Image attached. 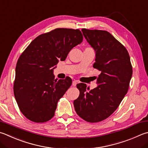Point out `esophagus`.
Listing matches in <instances>:
<instances>
[{
    "mask_svg": "<svg viewBox=\"0 0 148 148\" xmlns=\"http://www.w3.org/2000/svg\"><path fill=\"white\" fill-rule=\"evenodd\" d=\"M77 82L76 81V80H74V81L72 82V85L76 86L77 85Z\"/></svg>",
    "mask_w": 148,
    "mask_h": 148,
    "instance_id": "obj_1",
    "label": "esophagus"
}]
</instances>
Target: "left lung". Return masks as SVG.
Returning <instances> with one entry per match:
<instances>
[{
  "label": "left lung",
  "instance_id": "obj_1",
  "mask_svg": "<svg viewBox=\"0 0 148 148\" xmlns=\"http://www.w3.org/2000/svg\"><path fill=\"white\" fill-rule=\"evenodd\" d=\"M83 36L96 52L93 67L101 72L94 89L85 83L77 88L79 96L74 101L76 113L88 122H98L113 113L127 94L132 77L130 57L124 46L109 32L82 29Z\"/></svg>",
  "mask_w": 148,
  "mask_h": 148
}]
</instances>
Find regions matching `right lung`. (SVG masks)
Here are the masks:
<instances>
[{
    "instance_id": "obj_1",
    "label": "right lung",
    "mask_w": 148,
    "mask_h": 148,
    "mask_svg": "<svg viewBox=\"0 0 148 148\" xmlns=\"http://www.w3.org/2000/svg\"><path fill=\"white\" fill-rule=\"evenodd\" d=\"M82 41L78 29L56 28L37 37L21 55L13 92L19 109L28 119L42 123L54 116L58 101L72 81L69 77L55 79L53 69Z\"/></svg>"
}]
</instances>
